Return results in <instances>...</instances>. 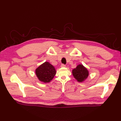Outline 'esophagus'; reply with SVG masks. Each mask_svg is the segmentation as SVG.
I'll return each instance as SVG.
<instances>
[{"mask_svg":"<svg viewBox=\"0 0 121 121\" xmlns=\"http://www.w3.org/2000/svg\"><path fill=\"white\" fill-rule=\"evenodd\" d=\"M60 66L61 67H65V65L64 64H61Z\"/></svg>","mask_w":121,"mask_h":121,"instance_id":"34e87169","label":"esophagus"}]
</instances>
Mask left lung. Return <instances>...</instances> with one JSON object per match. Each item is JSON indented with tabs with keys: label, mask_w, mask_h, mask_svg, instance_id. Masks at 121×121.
I'll use <instances>...</instances> for the list:
<instances>
[{
	"label": "left lung",
	"mask_w": 121,
	"mask_h": 121,
	"mask_svg": "<svg viewBox=\"0 0 121 121\" xmlns=\"http://www.w3.org/2000/svg\"><path fill=\"white\" fill-rule=\"evenodd\" d=\"M72 74L74 77L78 82H81L88 77L89 72L82 65H79L75 69H73Z\"/></svg>",
	"instance_id": "1"
}]
</instances>
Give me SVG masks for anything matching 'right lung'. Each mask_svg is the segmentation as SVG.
Masks as SVG:
<instances>
[{"instance_id":"right-lung-1","label":"right lung","mask_w":121,"mask_h":121,"mask_svg":"<svg viewBox=\"0 0 121 121\" xmlns=\"http://www.w3.org/2000/svg\"><path fill=\"white\" fill-rule=\"evenodd\" d=\"M36 75L40 81L48 83L56 74L54 67L48 62H45L36 69Z\"/></svg>"}]
</instances>
